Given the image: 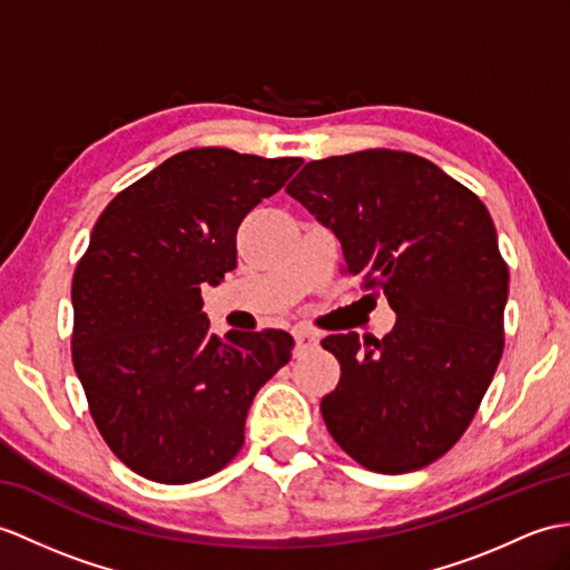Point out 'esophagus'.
I'll return each mask as SVG.
<instances>
[{
    "instance_id": "1",
    "label": "esophagus",
    "mask_w": 570,
    "mask_h": 570,
    "mask_svg": "<svg viewBox=\"0 0 570 570\" xmlns=\"http://www.w3.org/2000/svg\"><path fill=\"white\" fill-rule=\"evenodd\" d=\"M294 354L296 356H301V354H306V352H311V350H315L317 347V335L315 333H311V330H306V327H294Z\"/></svg>"
}]
</instances>
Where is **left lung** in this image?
Here are the masks:
<instances>
[{"instance_id": "8db88e82", "label": "left lung", "mask_w": 570, "mask_h": 570, "mask_svg": "<svg viewBox=\"0 0 570 570\" xmlns=\"http://www.w3.org/2000/svg\"><path fill=\"white\" fill-rule=\"evenodd\" d=\"M286 191L399 315L383 340H323L342 368L321 401L330 434L368 471L432 464L471 425L505 347L510 274L491 214L434 163L386 148L313 160Z\"/></svg>"}]
</instances>
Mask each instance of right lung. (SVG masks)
I'll use <instances>...</instances> for the list:
<instances>
[{
  "label": "right lung",
  "mask_w": 570,
  "mask_h": 570,
  "mask_svg": "<svg viewBox=\"0 0 570 570\" xmlns=\"http://www.w3.org/2000/svg\"><path fill=\"white\" fill-rule=\"evenodd\" d=\"M301 165L184 150L91 230L72 276V364L104 442L142 479L194 483L230 464L257 391L291 360L284 330L210 335L202 286L235 269L243 218Z\"/></svg>",
  "instance_id": "right-lung-1"
}]
</instances>
